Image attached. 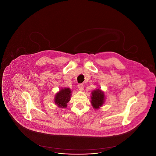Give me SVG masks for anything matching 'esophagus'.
<instances>
[{"instance_id":"34e87169","label":"esophagus","mask_w":156,"mask_h":156,"mask_svg":"<svg viewBox=\"0 0 156 156\" xmlns=\"http://www.w3.org/2000/svg\"><path fill=\"white\" fill-rule=\"evenodd\" d=\"M78 89H79L80 90L82 91L83 90V85L82 84H79L78 85Z\"/></svg>"}]
</instances>
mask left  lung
<instances>
[{
    "label": "left lung",
    "instance_id": "obj_1",
    "mask_svg": "<svg viewBox=\"0 0 156 156\" xmlns=\"http://www.w3.org/2000/svg\"><path fill=\"white\" fill-rule=\"evenodd\" d=\"M90 103L95 109H98L103 106L106 97L105 92L101 88H97L91 92Z\"/></svg>",
    "mask_w": 156,
    "mask_h": 156
}]
</instances>
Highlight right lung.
<instances>
[{"label":"right lung","instance_id":"obj_1","mask_svg":"<svg viewBox=\"0 0 156 156\" xmlns=\"http://www.w3.org/2000/svg\"><path fill=\"white\" fill-rule=\"evenodd\" d=\"M72 90L69 88H62L57 92L54 97V103L61 108H66L70 101Z\"/></svg>","mask_w":156,"mask_h":156}]
</instances>
